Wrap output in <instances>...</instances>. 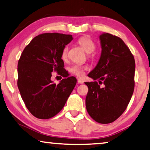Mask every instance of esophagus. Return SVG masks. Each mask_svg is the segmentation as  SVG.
<instances>
[{
	"instance_id": "34e87169",
	"label": "esophagus",
	"mask_w": 150,
	"mask_h": 150,
	"mask_svg": "<svg viewBox=\"0 0 150 150\" xmlns=\"http://www.w3.org/2000/svg\"><path fill=\"white\" fill-rule=\"evenodd\" d=\"M77 81H78V83H79V84L83 83V80H81V79H77Z\"/></svg>"
}]
</instances>
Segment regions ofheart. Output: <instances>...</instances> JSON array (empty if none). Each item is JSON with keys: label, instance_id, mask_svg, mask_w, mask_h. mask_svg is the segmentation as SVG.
Listing matches in <instances>:
<instances>
[{"label": "heart", "instance_id": "1", "mask_svg": "<svg viewBox=\"0 0 150 150\" xmlns=\"http://www.w3.org/2000/svg\"><path fill=\"white\" fill-rule=\"evenodd\" d=\"M78 44L82 47V48L86 51L87 53H92L96 49V44L89 37L83 36L78 40ZM69 47L65 46L62 48L61 52V59L63 61H66L68 58ZM87 69L86 67L81 66L79 64H74L69 68V71L73 75H75L77 77H81L85 74V70Z\"/></svg>", "mask_w": 150, "mask_h": 150}]
</instances>
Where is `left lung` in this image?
<instances>
[{
	"label": "left lung",
	"instance_id": "1",
	"mask_svg": "<svg viewBox=\"0 0 150 150\" xmlns=\"http://www.w3.org/2000/svg\"><path fill=\"white\" fill-rule=\"evenodd\" d=\"M101 55L96 67L88 74L94 81L86 82V98L89 116L102 124L110 123L124 112L135 87V62L130 50L117 36L103 33L99 36ZM100 83L103 82L104 87Z\"/></svg>",
	"mask_w": 150,
	"mask_h": 150
}]
</instances>
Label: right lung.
Returning <instances> with one entry per match:
<instances>
[{"instance_id": "right-lung-1", "label": "right lung", "mask_w": 150, "mask_h": 150, "mask_svg": "<svg viewBox=\"0 0 150 150\" xmlns=\"http://www.w3.org/2000/svg\"><path fill=\"white\" fill-rule=\"evenodd\" d=\"M73 39L71 35L42 33L35 37L21 54L17 65V86L27 108L35 117H54L75 88L77 79L68 77L61 59L62 48ZM52 71L67 78L56 85L51 80Z\"/></svg>"}]
</instances>
